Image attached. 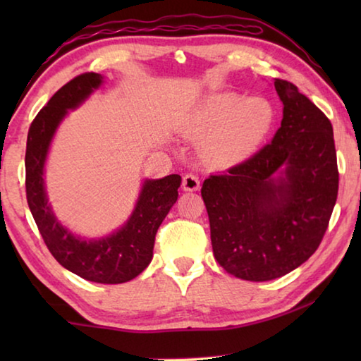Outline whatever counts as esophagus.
Here are the masks:
<instances>
[{
  "label": "esophagus",
  "mask_w": 361,
  "mask_h": 361,
  "mask_svg": "<svg viewBox=\"0 0 361 361\" xmlns=\"http://www.w3.org/2000/svg\"><path fill=\"white\" fill-rule=\"evenodd\" d=\"M181 186L185 191H199L200 188V181H199V176L194 175V173H188L183 176V183Z\"/></svg>",
  "instance_id": "esophagus-1"
}]
</instances>
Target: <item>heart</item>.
I'll list each match as a JSON object with an SVG mask.
<instances>
[{
    "label": "heart",
    "instance_id": "1",
    "mask_svg": "<svg viewBox=\"0 0 361 361\" xmlns=\"http://www.w3.org/2000/svg\"><path fill=\"white\" fill-rule=\"evenodd\" d=\"M274 106L264 97L215 92L204 97L188 116L192 137H205L204 152L216 166H232L252 156L274 124Z\"/></svg>",
    "mask_w": 361,
    "mask_h": 361
}]
</instances>
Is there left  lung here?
<instances>
[{"label":"left lung","mask_w":361,"mask_h":361,"mask_svg":"<svg viewBox=\"0 0 361 361\" xmlns=\"http://www.w3.org/2000/svg\"><path fill=\"white\" fill-rule=\"evenodd\" d=\"M274 85L283 119L272 142L210 175L200 191L213 255L250 282L282 277L315 253L339 188L331 122L295 84L276 79Z\"/></svg>","instance_id":"1"}]
</instances>
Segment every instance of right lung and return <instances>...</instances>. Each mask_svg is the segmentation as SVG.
<instances>
[{"label":"right lung","instance_id":"add662e5","mask_svg":"<svg viewBox=\"0 0 361 361\" xmlns=\"http://www.w3.org/2000/svg\"><path fill=\"white\" fill-rule=\"evenodd\" d=\"M103 76L82 73L60 87L36 114L28 130L25 188L30 212L49 252L70 272L97 283H124L140 276L152 259L156 232L178 199L180 175L146 180L132 216L111 235L85 240L70 232L54 215L44 189V162L57 127L100 87Z\"/></svg>","mask_w":361,"mask_h":361}]
</instances>
